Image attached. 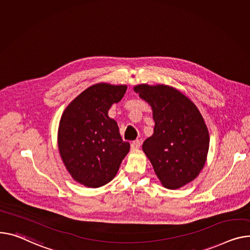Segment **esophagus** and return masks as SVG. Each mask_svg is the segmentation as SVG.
<instances>
[{
    "mask_svg": "<svg viewBox=\"0 0 250 250\" xmlns=\"http://www.w3.org/2000/svg\"><path fill=\"white\" fill-rule=\"evenodd\" d=\"M141 145H142L141 141H140V140H136V141H134V142L131 143V145H130V147H131L132 149H138V148H140Z\"/></svg>",
    "mask_w": 250,
    "mask_h": 250,
    "instance_id": "1",
    "label": "esophagus"
}]
</instances>
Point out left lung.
<instances>
[{
  "instance_id": "left-lung-1",
  "label": "left lung",
  "mask_w": 250,
  "mask_h": 250,
  "mask_svg": "<svg viewBox=\"0 0 250 250\" xmlns=\"http://www.w3.org/2000/svg\"><path fill=\"white\" fill-rule=\"evenodd\" d=\"M153 109L154 134L143 144L164 187L178 189L203 169L209 132L197 106L179 90L167 86H135Z\"/></svg>"
}]
</instances>
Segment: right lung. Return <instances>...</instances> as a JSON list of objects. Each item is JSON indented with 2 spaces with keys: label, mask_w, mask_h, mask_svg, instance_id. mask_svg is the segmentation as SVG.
Wrapping results in <instances>:
<instances>
[{
  "label": "right lung",
  "mask_w": 250,
  "mask_h": 250,
  "mask_svg": "<svg viewBox=\"0 0 250 250\" xmlns=\"http://www.w3.org/2000/svg\"><path fill=\"white\" fill-rule=\"evenodd\" d=\"M126 91L125 85L98 83L81 92L64 110L58 129V147L72 178L90 188L102 187L119 171L129 151L108 109Z\"/></svg>",
  "instance_id": "right-lung-1"
}]
</instances>
